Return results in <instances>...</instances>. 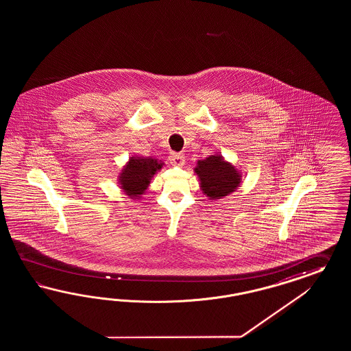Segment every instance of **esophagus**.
I'll return each mask as SVG.
<instances>
[{
	"instance_id": "esophagus-1",
	"label": "esophagus",
	"mask_w": 351,
	"mask_h": 351,
	"mask_svg": "<svg viewBox=\"0 0 351 351\" xmlns=\"http://www.w3.org/2000/svg\"><path fill=\"white\" fill-rule=\"evenodd\" d=\"M170 163L172 166L182 167L185 165V157L180 153H172L170 156Z\"/></svg>"
}]
</instances>
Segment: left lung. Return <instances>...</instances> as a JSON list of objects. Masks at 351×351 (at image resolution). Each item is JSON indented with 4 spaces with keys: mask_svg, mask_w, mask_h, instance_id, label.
Here are the masks:
<instances>
[{
    "mask_svg": "<svg viewBox=\"0 0 351 351\" xmlns=\"http://www.w3.org/2000/svg\"><path fill=\"white\" fill-rule=\"evenodd\" d=\"M194 172L198 176L201 191L210 201L232 194L242 182L241 171L217 153L198 160Z\"/></svg>",
    "mask_w": 351,
    "mask_h": 351,
    "instance_id": "obj_1",
    "label": "left lung"
}]
</instances>
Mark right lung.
I'll use <instances>...</instances> for the list:
<instances>
[{
    "label": "right lung",
    "instance_id": "right-lung-1",
    "mask_svg": "<svg viewBox=\"0 0 351 351\" xmlns=\"http://www.w3.org/2000/svg\"><path fill=\"white\" fill-rule=\"evenodd\" d=\"M163 166L165 163L162 160L152 157H130L118 175L119 188L130 198L140 199L148 189L153 176L162 170Z\"/></svg>",
    "mask_w": 351,
    "mask_h": 351
}]
</instances>
